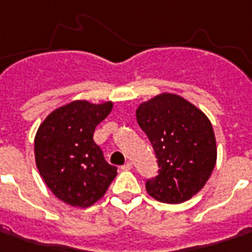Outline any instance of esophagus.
<instances>
[{
  "label": "esophagus",
  "mask_w": 252,
  "mask_h": 252,
  "mask_svg": "<svg viewBox=\"0 0 252 252\" xmlns=\"http://www.w3.org/2000/svg\"><path fill=\"white\" fill-rule=\"evenodd\" d=\"M132 169V163L131 161H126V164H123L121 166V170H131Z\"/></svg>",
  "instance_id": "1"
}]
</instances>
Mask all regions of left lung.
<instances>
[{"instance_id": "left-lung-1", "label": "left lung", "mask_w": 252, "mask_h": 252, "mask_svg": "<svg viewBox=\"0 0 252 252\" xmlns=\"http://www.w3.org/2000/svg\"><path fill=\"white\" fill-rule=\"evenodd\" d=\"M136 121L156 153L159 174L146 181L156 201L181 204L198 194L216 164L209 118L184 97L161 93L136 109Z\"/></svg>"}]
</instances>
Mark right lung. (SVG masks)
<instances>
[{
	"label": "right lung",
	"instance_id": "1",
	"mask_svg": "<svg viewBox=\"0 0 252 252\" xmlns=\"http://www.w3.org/2000/svg\"><path fill=\"white\" fill-rule=\"evenodd\" d=\"M111 101L75 100L50 113L34 138V158L51 192L71 206L88 208L106 194L117 176L93 141L97 124L109 116Z\"/></svg>",
	"mask_w": 252,
	"mask_h": 252
}]
</instances>
